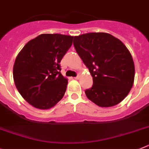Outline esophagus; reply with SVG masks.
Returning <instances> with one entry per match:
<instances>
[{"mask_svg":"<svg viewBox=\"0 0 149 149\" xmlns=\"http://www.w3.org/2000/svg\"><path fill=\"white\" fill-rule=\"evenodd\" d=\"M74 79H76V80H78V79L80 78V76H79V75H77V76H76V77H74Z\"/></svg>","mask_w":149,"mask_h":149,"instance_id":"34e87169","label":"esophagus"}]
</instances>
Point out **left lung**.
<instances>
[{
  "label": "left lung",
  "instance_id": "left-lung-1",
  "mask_svg": "<svg viewBox=\"0 0 149 149\" xmlns=\"http://www.w3.org/2000/svg\"><path fill=\"white\" fill-rule=\"evenodd\" d=\"M73 44L93 77L87 97L100 107H110L127 96L134 80V64L126 46L104 32L74 36Z\"/></svg>",
  "mask_w": 149,
  "mask_h": 149
}]
</instances>
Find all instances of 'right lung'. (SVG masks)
<instances>
[{
	"label": "right lung",
	"instance_id": "add662e5",
	"mask_svg": "<svg viewBox=\"0 0 149 149\" xmlns=\"http://www.w3.org/2000/svg\"><path fill=\"white\" fill-rule=\"evenodd\" d=\"M73 36L42 34L29 40L16 58L13 78L21 96L34 107L48 109L63 97L67 79L61 73V63Z\"/></svg>",
	"mask_w": 149,
	"mask_h": 149
}]
</instances>
